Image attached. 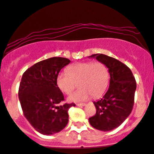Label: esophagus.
Instances as JSON below:
<instances>
[{
	"mask_svg": "<svg viewBox=\"0 0 154 154\" xmlns=\"http://www.w3.org/2000/svg\"><path fill=\"white\" fill-rule=\"evenodd\" d=\"M85 103H78L77 104V106H80V107H82V106H85Z\"/></svg>",
	"mask_w": 154,
	"mask_h": 154,
	"instance_id": "esophagus-1",
	"label": "esophagus"
}]
</instances>
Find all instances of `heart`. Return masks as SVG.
<instances>
[{
    "mask_svg": "<svg viewBox=\"0 0 154 154\" xmlns=\"http://www.w3.org/2000/svg\"><path fill=\"white\" fill-rule=\"evenodd\" d=\"M57 85L62 92L69 95L77 88H80L69 96L71 102H80L92 95L99 98L104 94L109 82V72L100 61L80 62L71 65L67 72H60L57 77Z\"/></svg>",
    "mask_w": 154,
    "mask_h": 154,
    "instance_id": "1",
    "label": "heart"
}]
</instances>
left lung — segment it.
Wrapping results in <instances>:
<instances>
[{"mask_svg":"<svg viewBox=\"0 0 154 154\" xmlns=\"http://www.w3.org/2000/svg\"><path fill=\"white\" fill-rule=\"evenodd\" d=\"M108 68L109 87L100 100L94 102L96 112L89 118V123L95 129L107 131L118 127L129 116L134 103L137 88L135 78L126 64L103 54H94Z\"/></svg>","mask_w":154,"mask_h":154,"instance_id":"1","label":"left lung"}]
</instances>
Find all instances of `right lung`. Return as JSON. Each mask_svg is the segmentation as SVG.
<instances>
[{"mask_svg":"<svg viewBox=\"0 0 154 154\" xmlns=\"http://www.w3.org/2000/svg\"><path fill=\"white\" fill-rule=\"evenodd\" d=\"M61 57L43 60L23 73L18 96L23 115L30 124L42 134H53L66 127L69 109L75 104L60 105L64 96L57 85L60 69L70 63Z\"/></svg>","mask_w":154,"mask_h":154,"instance_id":"1","label":"right lung"}]
</instances>
